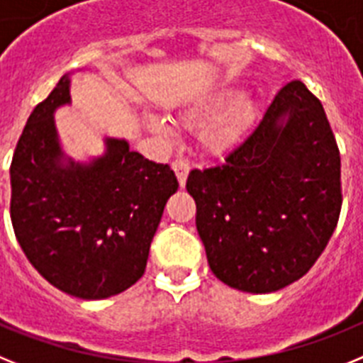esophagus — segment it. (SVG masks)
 I'll return each instance as SVG.
<instances>
[{
	"label": "esophagus",
	"mask_w": 363,
	"mask_h": 363,
	"mask_svg": "<svg viewBox=\"0 0 363 363\" xmlns=\"http://www.w3.org/2000/svg\"><path fill=\"white\" fill-rule=\"evenodd\" d=\"M173 169H175V175L179 179V184L182 186L186 184V177H188V172H190V162L184 159V157H177V159L173 160Z\"/></svg>",
	"instance_id": "obj_1"
}]
</instances>
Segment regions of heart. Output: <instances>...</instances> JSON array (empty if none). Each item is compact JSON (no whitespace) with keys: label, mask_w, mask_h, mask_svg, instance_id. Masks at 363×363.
<instances>
[{"label":"heart","mask_w":363,"mask_h":363,"mask_svg":"<svg viewBox=\"0 0 363 363\" xmlns=\"http://www.w3.org/2000/svg\"><path fill=\"white\" fill-rule=\"evenodd\" d=\"M256 106L247 96H239L235 87L219 91L206 100L201 107L186 116V124H199L212 116H217L203 135V143L213 153L226 151L238 143L254 121ZM151 125L164 131V124L151 118Z\"/></svg>","instance_id":"b5f03b06"}]
</instances>
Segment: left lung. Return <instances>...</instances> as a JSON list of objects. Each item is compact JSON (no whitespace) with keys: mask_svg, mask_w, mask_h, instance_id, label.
I'll use <instances>...</instances> for the list:
<instances>
[{"mask_svg":"<svg viewBox=\"0 0 363 363\" xmlns=\"http://www.w3.org/2000/svg\"><path fill=\"white\" fill-rule=\"evenodd\" d=\"M340 177L323 106L303 82H289L225 162L188 175L212 272L254 294L303 277L338 225Z\"/></svg>","mask_w":363,"mask_h":363,"instance_id":"1","label":"left lung"}]
</instances>
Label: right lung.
<instances>
[{"instance_id": "1", "label": "right lung", "mask_w": 363, "mask_h": 363, "mask_svg": "<svg viewBox=\"0 0 363 363\" xmlns=\"http://www.w3.org/2000/svg\"><path fill=\"white\" fill-rule=\"evenodd\" d=\"M62 77L34 107L11 164V219L21 250L50 285L104 299L143 277L166 201L179 188L168 164L107 138L89 166L62 164L52 111L69 104Z\"/></svg>"}]
</instances>
